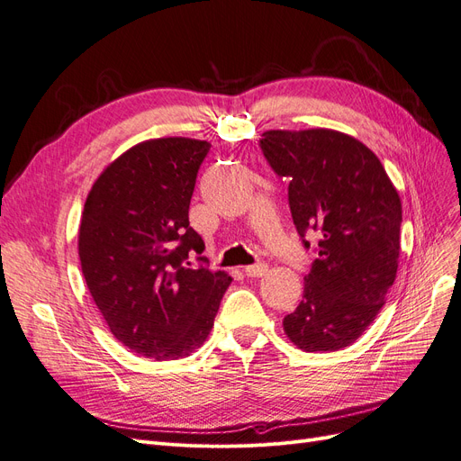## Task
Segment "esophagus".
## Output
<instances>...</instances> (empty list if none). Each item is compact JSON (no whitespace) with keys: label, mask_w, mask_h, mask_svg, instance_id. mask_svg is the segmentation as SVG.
<instances>
[{"label":"esophagus","mask_w":461,"mask_h":461,"mask_svg":"<svg viewBox=\"0 0 461 461\" xmlns=\"http://www.w3.org/2000/svg\"><path fill=\"white\" fill-rule=\"evenodd\" d=\"M245 273H247L249 276H262V275L267 273V264L258 262V264H254V266L245 267Z\"/></svg>","instance_id":"1"}]
</instances>
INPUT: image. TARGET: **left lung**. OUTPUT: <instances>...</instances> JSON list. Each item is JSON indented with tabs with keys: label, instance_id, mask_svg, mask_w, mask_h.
<instances>
[{
	"label": "left lung",
	"instance_id": "8db88e82",
	"mask_svg": "<svg viewBox=\"0 0 461 461\" xmlns=\"http://www.w3.org/2000/svg\"><path fill=\"white\" fill-rule=\"evenodd\" d=\"M259 149L288 181L307 250V233L318 235L303 302L285 316V331L305 352L341 350L371 326L393 285L402 202L380 159L350 135L271 130Z\"/></svg>",
	"mask_w": 461,
	"mask_h": 461
}]
</instances>
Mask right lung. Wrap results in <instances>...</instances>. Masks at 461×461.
Wrapping results in <instances>:
<instances>
[{
	"label": "right lung",
	"instance_id": "obj_1",
	"mask_svg": "<svg viewBox=\"0 0 461 461\" xmlns=\"http://www.w3.org/2000/svg\"><path fill=\"white\" fill-rule=\"evenodd\" d=\"M211 145L186 137L139 143L99 175L78 230V256L97 309L131 352L176 359L203 345L231 278L207 267L188 220ZM195 251L200 266L190 268Z\"/></svg>",
	"mask_w": 461,
	"mask_h": 461
}]
</instances>
